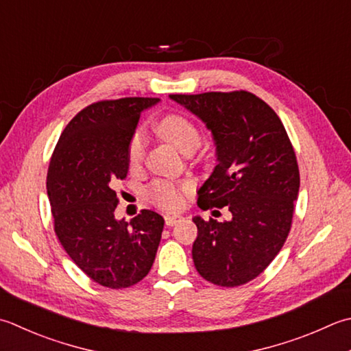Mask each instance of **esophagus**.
I'll use <instances>...</instances> for the list:
<instances>
[{
  "instance_id": "1",
  "label": "esophagus",
  "mask_w": 351,
  "mask_h": 351,
  "mask_svg": "<svg viewBox=\"0 0 351 351\" xmlns=\"http://www.w3.org/2000/svg\"><path fill=\"white\" fill-rule=\"evenodd\" d=\"M164 219H166V225L167 226H173V225H176V222H180L181 217L180 216H170V215H167Z\"/></svg>"
}]
</instances>
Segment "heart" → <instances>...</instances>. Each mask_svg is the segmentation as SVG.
Instances as JSON below:
<instances>
[{
    "instance_id": "1",
    "label": "heart",
    "mask_w": 351,
    "mask_h": 351,
    "mask_svg": "<svg viewBox=\"0 0 351 351\" xmlns=\"http://www.w3.org/2000/svg\"><path fill=\"white\" fill-rule=\"evenodd\" d=\"M156 129L164 140L173 144L181 152H193L201 144V130L187 115L170 112L161 117L156 123ZM146 156V136L141 130H136L129 141L128 158L132 167L140 166ZM189 190L187 185H175L167 181H156L149 189V197L164 210L175 211L182 207L184 193Z\"/></svg>"
}]
</instances>
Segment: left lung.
<instances>
[{
	"label": "left lung",
	"instance_id": "obj_1",
	"mask_svg": "<svg viewBox=\"0 0 351 351\" xmlns=\"http://www.w3.org/2000/svg\"><path fill=\"white\" fill-rule=\"evenodd\" d=\"M211 130L217 166L197 191L202 210L228 207L231 221L193 217V262L213 285L242 286L262 274L289 236L300 170L276 111L248 91L170 94Z\"/></svg>",
	"mask_w": 351,
	"mask_h": 351
}]
</instances>
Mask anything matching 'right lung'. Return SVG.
<instances>
[{"label": "right lung", "instance_id": "right-lung-1", "mask_svg": "<svg viewBox=\"0 0 351 351\" xmlns=\"http://www.w3.org/2000/svg\"><path fill=\"white\" fill-rule=\"evenodd\" d=\"M152 97L100 100L68 123L47 173L54 232L86 276L109 289L141 281L154 265L164 219L143 210L129 223L117 221V180L129 169L128 147Z\"/></svg>", "mask_w": 351, "mask_h": 351}]
</instances>
